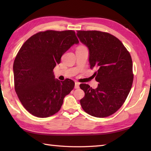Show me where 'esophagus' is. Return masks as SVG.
<instances>
[{
  "label": "esophagus",
  "mask_w": 151,
  "mask_h": 151,
  "mask_svg": "<svg viewBox=\"0 0 151 151\" xmlns=\"http://www.w3.org/2000/svg\"><path fill=\"white\" fill-rule=\"evenodd\" d=\"M79 86H80L79 83H78V82H75V89L79 88V87H80Z\"/></svg>",
  "instance_id": "esophagus-1"
}]
</instances>
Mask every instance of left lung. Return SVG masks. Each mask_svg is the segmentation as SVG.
Wrapping results in <instances>:
<instances>
[{
  "label": "left lung",
  "mask_w": 151,
  "mask_h": 151,
  "mask_svg": "<svg viewBox=\"0 0 151 151\" xmlns=\"http://www.w3.org/2000/svg\"><path fill=\"white\" fill-rule=\"evenodd\" d=\"M76 35L88 48L90 67L97 69L93 75L99 82L95 89L88 84L80 85L85 93L81 106L91 116H110L123 104L132 88V58L113 35L96 30H78Z\"/></svg>",
  "instance_id": "obj_1"
}]
</instances>
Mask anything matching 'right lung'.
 Here are the masks:
<instances>
[{
    "mask_svg": "<svg viewBox=\"0 0 151 151\" xmlns=\"http://www.w3.org/2000/svg\"><path fill=\"white\" fill-rule=\"evenodd\" d=\"M79 41L73 30L40 32L25 41L14 62L15 90L32 115L47 117L58 111L75 82L55 78L53 69L61 57Z\"/></svg>",
    "mask_w": 151,
    "mask_h": 151,
    "instance_id": "add662e5",
    "label": "right lung"
}]
</instances>
